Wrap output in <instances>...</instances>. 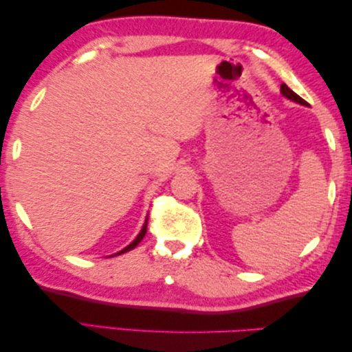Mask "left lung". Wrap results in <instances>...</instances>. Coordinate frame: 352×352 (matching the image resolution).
<instances>
[{
    "instance_id": "obj_1",
    "label": "left lung",
    "mask_w": 352,
    "mask_h": 352,
    "mask_svg": "<svg viewBox=\"0 0 352 352\" xmlns=\"http://www.w3.org/2000/svg\"><path fill=\"white\" fill-rule=\"evenodd\" d=\"M280 94H282V95H284L285 98H289V100H292V101H295V102H299V104H302V106H307V102H306V101H304L301 96H299V95H296V94H295V91H293L292 89H289V87H287V85H285V84H282V85H280Z\"/></svg>"
}]
</instances>
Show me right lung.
Masks as SVG:
<instances>
[{"label": "right lung", "instance_id": "add662e5", "mask_svg": "<svg viewBox=\"0 0 352 352\" xmlns=\"http://www.w3.org/2000/svg\"><path fill=\"white\" fill-rule=\"evenodd\" d=\"M146 226H148V221H145V224H143V228H142V230H140V234H138L137 235V237H135V240L134 241H132V243L129 245V246H126L124 248V250H122V251H120L118 252V256L120 254H124V252H128V251H131V250H134V248L138 245V243H140V241H142V239L143 237H145V234H146Z\"/></svg>", "mask_w": 352, "mask_h": 352}]
</instances>
